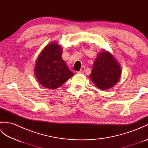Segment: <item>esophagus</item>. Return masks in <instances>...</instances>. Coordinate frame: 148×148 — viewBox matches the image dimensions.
Here are the masks:
<instances>
[{"label": "esophagus", "mask_w": 148, "mask_h": 148, "mask_svg": "<svg viewBox=\"0 0 148 148\" xmlns=\"http://www.w3.org/2000/svg\"><path fill=\"white\" fill-rule=\"evenodd\" d=\"M84 70H85V68H84V67H81V69H80V71H79V72H78V73H79V74H84Z\"/></svg>", "instance_id": "obj_1"}]
</instances>
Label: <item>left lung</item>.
I'll use <instances>...</instances> for the list:
<instances>
[{
	"mask_svg": "<svg viewBox=\"0 0 148 148\" xmlns=\"http://www.w3.org/2000/svg\"><path fill=\"white\" fill-rule=\"evenodd\" d=\"M121 71L119 63L111 53L103 51L95 59L90 77L97 88L106 90L118 82Z\"/></svg>",
	"mask_w": 148,
	"mask_h": 148,
	"instance_id": "obj_1",
	"label": "left lung"
}]
</instances>
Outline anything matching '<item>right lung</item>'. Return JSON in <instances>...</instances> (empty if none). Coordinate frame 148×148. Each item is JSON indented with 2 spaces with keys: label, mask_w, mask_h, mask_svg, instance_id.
Masks as SVG:
<instances>
[{
  "label": "right lung",
  "mask_w": 148,
  "mask_h": 148,
  "mask_svg": "<svg viewBox=\"0 0 148 148\" xmlns=\"http://www.w3.org/2000/svg\"><path fill=\"white\" fill-rule=\"evenodd\" d=\"M62 50L57 43L47 45L37 58L35 75L42 86L56 89L74 76L62 58Z\"/></svg>",
  "instance_id": "right-lung-1"
}]
</instances>
